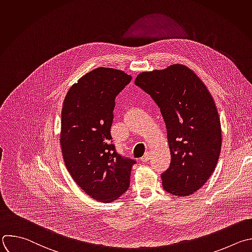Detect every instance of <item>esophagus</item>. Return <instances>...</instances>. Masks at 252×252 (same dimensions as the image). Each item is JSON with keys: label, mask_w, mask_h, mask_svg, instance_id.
<instances>
[{"label": "esophagus", "mask_w": 252, "mask_h": 252, "mask_svg": "<svg viewBox=\"0 0 252 252\" xmlns=\"http://www.w3.org/2000/svg\"><path fill=\"white\" fill-rule=\"evenodd\" d=\"M149 158H150L149 153H145V154L141 157V161H142V162H147V161L149 160Z\"/></svg>", "instance_id": "obj_1"}]
</instances>
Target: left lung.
Segmentation results:
<instances>
[{"instance_id": "8db88e82", "label": "left lung", "mask_w": 252, "mask_h": 252, "mask_svg": "<svg viewBox=\"0 0 252 252\" xmlns=\"http://www.w3.org/2000/svg\"><path fill=\"white\" fill-rule=\"evenodd\" d=\"M134 83L155 101L166 124L171 163L161 175L164 190L179 197L195 193L214 172L221 148L220 121L211 93L182 64L141 72Z\"/></svg>"}]
</instances>
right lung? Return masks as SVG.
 <instances>
[{
    "instance_id": "right-lung-1",
    "label": "right lung",
    "mask_w": 252,
    "mask_h": 252,
    "mask_svg": "<svg viewBox=\"0 0 252 252\" xmlns=\"http://www.w3.org/2000/svg\"><path fill=\"white\" fill-rule=\"evenodd\" d=\"M130 80L122 70L99 67L73 84L63 102L60 144L66 168L84 192L102 203L128 189L135 163L111 142L115 99Z\"/></svg>"
}]
</instances>
